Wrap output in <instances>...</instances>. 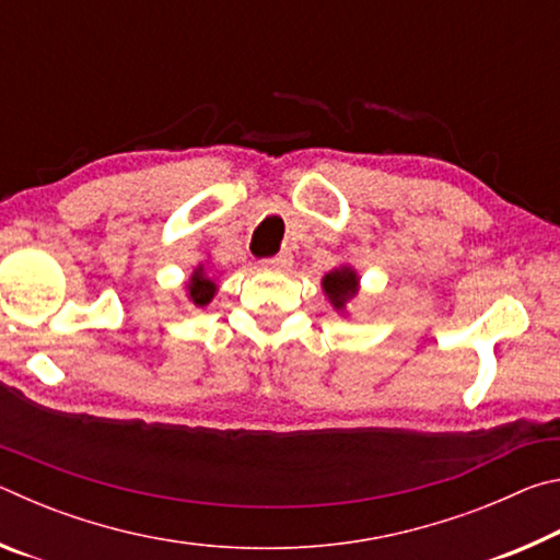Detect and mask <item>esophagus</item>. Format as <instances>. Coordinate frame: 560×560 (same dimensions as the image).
<instances>
[{"instance_id":"esophagus-1","label":"esophagus","mask_w":560,"mask_h":560,"mask_svg":"<svg viewBox=\"0 0 560 560\" xmlns=\"http://www.w3.org/2000/svg\"><path fill=\"white\" fill-rule=\"evenodd\" d=\"M261 267L267 269V271H273V273H283V271H289V269L293 267V257H291V252H281V254H277V257L264 259V261H261Z\"/></svg>"}]
</instances>
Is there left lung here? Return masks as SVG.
Wrapping results in <instances>:
<instances>
[{
  "mask_svg": "<svg viewBox=\"0 0 560 560\" xmlns=\"http://www.w3.org/2000/svg\"><path fill=\"white\" fill-rule=\"evenodd\" d=\"M320 289H324L326 299L338 316L350 318V303L358 299L360 293V277L350 264H340V267L330 269L324 279H320Z\"/></svg>",
  "mask_w": 560,
  "mask_h": 560,
  "instance_id": "1",
  "label": "left lung"
}]
</instances>
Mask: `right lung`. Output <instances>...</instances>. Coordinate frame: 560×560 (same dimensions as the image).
I'll return each mask as SVG.
<instances>
[{
  "mask_svg": "<svg viewBox=\"0 0 560 560\" xmlns=\"http://www.w3.org/2000/svg\"><path fill=\"white\" fill-rule=\"evenodd\" d=\"M220 277L222 273H210V261H200L189 273V279L185 281V296L197 308H205L207 303H212V299L220 291Z\"/></svg>",
  "mask_w": 560,
  "mask_h": 560,
  "instance_id": "obj_1",
  "label": "right lung"
}]
</instances>
